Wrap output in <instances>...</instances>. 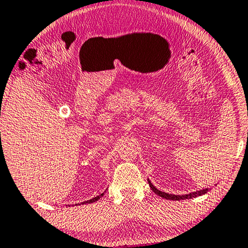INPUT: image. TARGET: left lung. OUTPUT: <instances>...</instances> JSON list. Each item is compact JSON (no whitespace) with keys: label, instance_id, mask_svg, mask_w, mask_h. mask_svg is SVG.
<instances>
[{"label":"left lung","instance_id":"1","mask_svg":"<svg viewBox=\"0 0 248 248\" xmlns=\"http://www.w3.org/2000/svg\"><path fill=\"white\" fill-rule=\"evenodd\" d=\"M148 183H149V186H151V189L154 191V192L159 195V197H162L164 199H166V200H174V201H179V200H186V199H191V198H195V197H199V195H202V194H205L208 192L209 189H203V190H200V191H195V192L192 193H189V194H183V195H175V194H169V193H165V192H162V191H159L156 189V187L153 186L151 181L148 180Z\"/></svg>","mask_w":248,"mask_h":248}]
</instances>
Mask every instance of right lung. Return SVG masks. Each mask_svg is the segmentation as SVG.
I'll return each mask as SVG.
<instances>
[{
  "instance_id": "add662e5",
  "label": "right lung",
  "mask_w": 248,
  "mask_h": 248,
  "mask_svg": "<svg viewBox=\"0 0 248 248\" xmlns=\"http://www.w3.org/2000/svg\"><path fill=\"white\" fill-rule=\"evenodd\" d=\"M103 195H104V193H101L100 195H97V197L93 198V199H91V200H88V201H84V202H82V203H83V204H85V203H92V202H95V201L99 200V199H100L101 197H103Z\"/></svg>"
}]
</instances>
